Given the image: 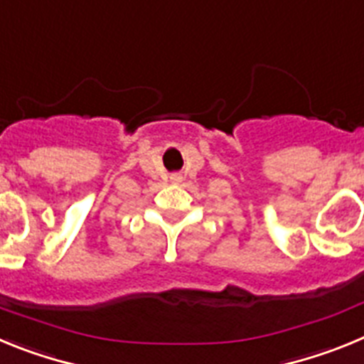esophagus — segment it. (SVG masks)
<instances>
[{"mask_svg":"<svg viewBox=\"0 0 364 364\" xmlns=\"http://www.w3.org/2000/svg\"><path fill=\"white\" fill-rule=\"evenodd\" d=\"M171 180H173V182H178L180 176H178V175H173V176H171Z\"/></svg>","mask_w":364,"mask_h":364,"instance_id":"34e87169","label":"esophagus"}]
</instances>
